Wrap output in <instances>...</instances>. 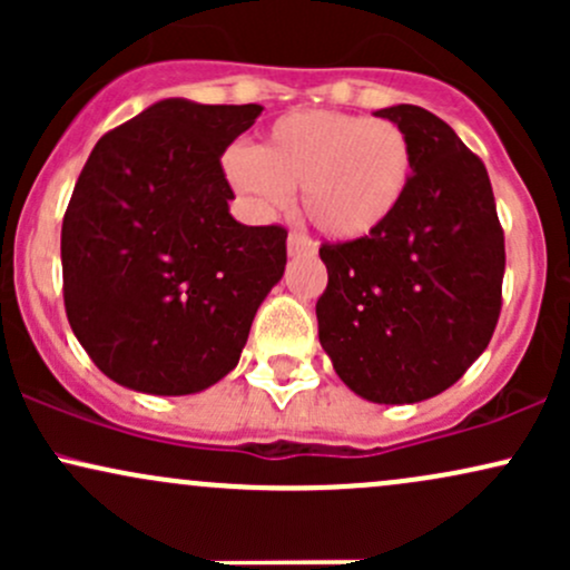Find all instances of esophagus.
Returning a JSON list of instances; mask_svg holds the SVG:
<instances>
[{
  "label": "esophagus",
  "instance_id": "34e87169",
  "mask_svg": "<svg viewBox=\"0 0 570 570\" xmlns=\"http://www.w3.org/2000/svg\"><path fill=\"white\" fill-rule=\"evenodd\" d=\"M286 248H289V254H303V252H313V240L307 238L305 233L299 230H292L289 238H286Z\"/></svg>",
  "mask_w": 570,
  "mask_h": 570
}]
</instances>
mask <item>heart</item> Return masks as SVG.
Masks as SVG:
<instances>
[{"instance_id": "1", "label": "heart", "mask_w": 570, "mask_h": 570, "mask_svg": "<svg viewBox=\"0 0 570 570\" xmlns=\"http://www.w3.org/2000/svg\"><path fill=\"white\" fill-rule=\"evenodd\" d=\"M412 163V144L396 122L297 109L271 122L252 153L227 149L222 168L257 212L286 206L299 187L307 219L318 230L358 240L381 230L402 206Z\"/></svg>"}]
</instances>
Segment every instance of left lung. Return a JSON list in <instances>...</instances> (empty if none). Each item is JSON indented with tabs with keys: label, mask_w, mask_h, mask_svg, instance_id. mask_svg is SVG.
<instances>
[{
	"label": "left lung",
	"mask_w": 570,
	"mask_h": 570,
	"mask_svg": "<svg viewBox=\"0 0 570 570\" xmlns=\"http://www.w3.org/2000/svg\"><path fill=\"white\" fill-rule=\"evenodd\" d=\"M412 144L402 206L377 233L322 244L318 340L353 394H442L488 348L501 313L503 230L485 163L429 109H377Z\"/></svg>",
	"instance_id": "obj_1"
}]
</instances>
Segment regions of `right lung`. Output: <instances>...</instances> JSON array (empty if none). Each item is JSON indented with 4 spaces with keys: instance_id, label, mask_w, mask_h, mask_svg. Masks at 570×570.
Here are the masks:
<instances>
[{
    "instance_id": "obj_1",
    "label": "right lung",
    "mask_w": 570,
    "mask_h": 570,
    "mask_svg": "<svg viewBox=\"0 0 570 570\" xmlns=\"http://www.w3.org/2000/svg\"><path fill=\"white\" fill-rule=\"evenodd\" d=\"M259 104L166 98L104 134L63 214V305L115 383L208 389L238 364L254 313L284 276L286 230L246 227L222 153Z\"/></svg>"
}]
</instances>
